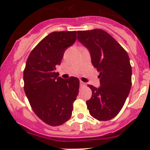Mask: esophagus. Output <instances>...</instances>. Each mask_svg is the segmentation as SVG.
Returning a JSON list of instances; mask_svg holds the SVG:
<instances>
[{
  "mask_svg": "<svg viewBox=\"0 0 150 150\" xmlns=\"http://www.w3.org/2000/svg\"><path fill=\"white\" fill-rule=\"evenodd\" d=\"M80 85H81V87H84V86H86V84L85 83H83V81H81L80 82Z\"/></svg>",
  "mask_w": 150,
  "mask_h": 150,
  "instance_id": "obj_1",
  "label": "esophagus"
}]
</instances>
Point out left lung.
<instances>
[{
	"mask_svg": "<svg viewBox=\"0 0 150 150\" xmlns=\"http://www.w3.org/2000/svg\"><path fill=\"white\" fill-rule=\"evenodd\" d=\"M78 40L90 53L100 72V86L88 85L91 98L86 102L91 115L100 121L115 117L122 109L132 85V67L126 51L102 29L78 31Z\"/></svg>",
	"mask_w": 150,
	"mask_h": 150,
	"instance_id": "left-lung-1",
	"label": "left lung"
}]
</instances>
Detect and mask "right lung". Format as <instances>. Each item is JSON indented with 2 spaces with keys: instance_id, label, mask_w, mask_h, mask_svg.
I'll use <instances>...</instances> for the list:
<instances>
[{
  "instance_id": "add662e5",
  "label": "right lung",
  "mask_w": 150,
  "mask_h": 150,
  "mask_svg": "<svg viewBox=\"0 0 150 150\" xmlns=\"http://www.w3.org/2000/svg\"><path fill=\"white\" fill-rule=\"evenodd\" d=\"M76 40V31L51 33L35 47L26 61L23 75L26 96L35 113L50 126L69 120L79 93V79H63L55 72L65 51Z\"/></svg>"
}]
</instances>
